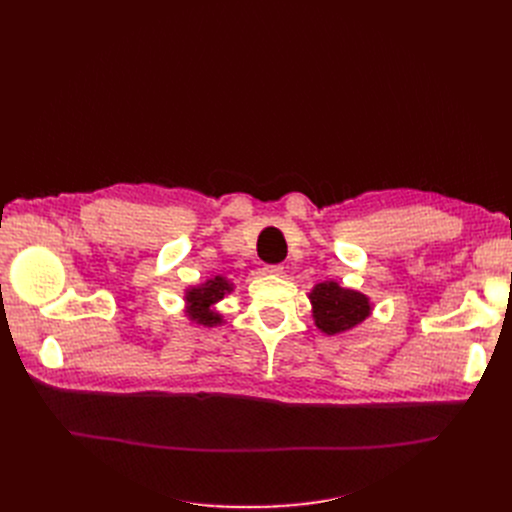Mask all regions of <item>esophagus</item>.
<instances>
[{"instance_id":"34e87169","label":"esophagus","mask_w":512,"mask_h":512,"mask_svg":"<svg viewBox=\"0 0 512 512\" xmlns=\"http://www.w3.org/2000/svg\"><path fill=\"white\" fill-rule=\"evenodd\" d=\"M282 272H284L282 265H265V274H270V276H282Z\"/></svg>"}]
</instances>
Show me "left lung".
I'll list each match as a JSON object with an SVG mask.
<instances>
[{"label": "left lung", "instance_id": "obj_1", "mask_svg": "<svg viewBox=\"0 0 512 512\" xmlns=\"http://www.w3.org/2000/svg\"><path fill=\"white\" fill-rule=\"evenodd\" d=\"M309 301L317 330L328 336L344 334L361 326L373 311L367 294L344 288L334 280L315 284L309 292Z\"/></svg>", "mask_w": 512, "mask_h": 512}]
</instances>
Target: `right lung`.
I'll list each match as a JSON object with an SVG mask.
<instances>
[{"instance_id": "1", "label": "right lung", "mask_w": 512, "mask_h": 512, "mask_svg": "<svg viewBox=\"0 0 512 512\" xmlns=\"http://www.w3.org/2000/svg\"><path fill=\"white\" fill-rule=\"evenodd\" d=\"M234 290V284L226 276H213L197 286H188L184 290V313L188 321H193L197 326L213 328L222 326L224 317L215 309L226 294Z\"/></svg>"}]
</instances>
